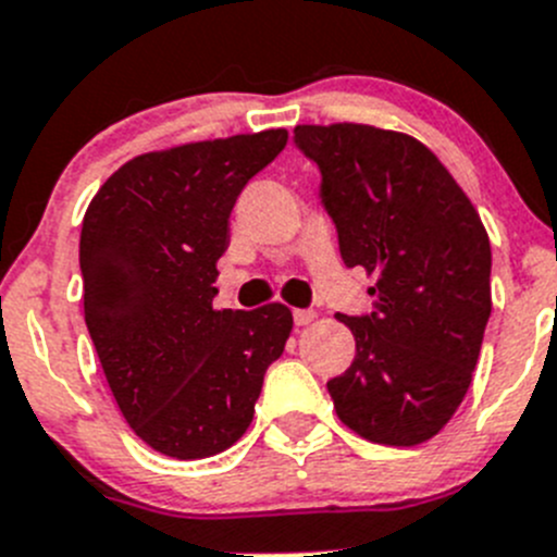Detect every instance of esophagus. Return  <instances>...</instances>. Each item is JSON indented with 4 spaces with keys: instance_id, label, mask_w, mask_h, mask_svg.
Here are the masks:
<instances>
[{
    "instance_id": "34e87169",
    "label": "esophagus",
    "mask_w": 557,
    "mask_h": 557,
    "mask_svg": "<svg viewBox=\"0 0 557 557\" xmlns=\"http://www.w3.org/2000/svg\"><path fill=\"white\" fill-rule=\"evenodd\" d=\"M314 317H317V311H311V309H298V311H293V320H295V325H298V327L311 325V322H314Z\"/></svg>"
}]
</instances>
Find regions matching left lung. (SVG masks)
<instances>
[{
    "mask_svg": "<svg viewBox=\"0 0 557 557\" xmlns=\"http://www.w3.org/2000/svg\"><path fill=\"white\" fill-rule=\"evenodd\" d=\"M347 268L374 275L372 314L338 320L355 358L327 380L336 416L383 446L441 432L473 380L492 311L490 237L429 147L374 125H298Z\"/></svg>",
    "mask_w": 557,
    "mask_h": 557,
    "instance_id": "8db88e82",
    "label": "left lung"
}]
</instances>
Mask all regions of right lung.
Wrapping results in <instances>:
<instances>
[{
    "instance_id": "obj_1",
    "label": "right lung",
    "mask_w": 557,
    "mask_h": 557,
    "mask_svg": "<svg viewBox=\"0 0 557 557\" xmlns=\"http://www.w3.org/2000/svg\"><path fill=\"white\" fill-rule=\"evenodd\" d=\"M284 145L275 128L145 152L84 215L87 331L125 421L166 457L205 459L240 441L293 331L282 304L213 309L232 208Z\"/></svg>"
}]
</instances>
